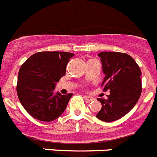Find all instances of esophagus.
Segmentation results:
<instances>
[{
    "mask_svg": "<svg viewBox=\"0 0 157 157\" xmlns=\"http://www.w3.org/2000/svg\"><path fill=\"white\" fill-rule=\"evenodd\" d=\"M84 98L87 101H91L93 100H94V98L93 97H90V96H84Z\"/></svg>",
    "mask_w": 157,
    "mask_h": 157,
    "instance_id": "esophagus-1",
    "label": "esophagus"
}]
</instances>
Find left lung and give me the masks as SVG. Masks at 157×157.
<instances>
[{
  "label": "left lung",
  "instance_id": "left-lung-1",
  "mask_svg": "<svg viewBox=\"0 0 157 157\" xmlns=\"http://www.w3.org/2000/svg\"><path fill=\"white\" fill-rule=\"evenodd\" d=\"M105 76L101 86L103 91L109 90L107 99L98 98L101 109L96 117L102 121H113L134 107L142 91L141 71L129 55L117 52L99 53Z\"/></svg>",
  "mask_w": 157,
  "mask_h": 157
}]
</instances>
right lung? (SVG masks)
<instances>
[{"label":"right lung","instance_id":"obj_1","mask_svg":"<svg viewBox=\"0 0 157 157\" xmlns=\"http://www.w3.org/2000/svg\"><path fill=\"white\" fill-rule=\"evenodd\" d=\"M75 54L66 52L35 53L20 68L17 93L21 105L34 118L52 121L63 113L72 93L54 94L56 82L65 75Z\"/></svg>","mask_w":157,"mask_h":157}]
</instances>
